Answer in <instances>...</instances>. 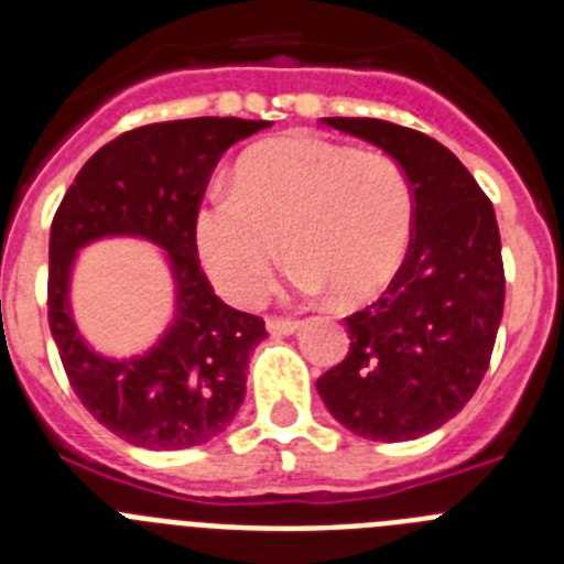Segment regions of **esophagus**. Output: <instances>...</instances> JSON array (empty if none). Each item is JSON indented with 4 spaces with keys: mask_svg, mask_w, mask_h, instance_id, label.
<instances>
[{
    "mask_svg": "<svg viewBox=\"0 0 564 564\" xmlns=\"http://www.w3.org/2000/svg\"><path fill=\"white\" fill-rule=\"evenodd\" d=\"M299 330V322L293 318H268V333L271 336H293Z\"/></svg>",
    "mask_w": 564,
    "mask_h": 564,
    "instance_id": "1",
    "label": "esophagus"
}]
</instances>
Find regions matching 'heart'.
<instances>
[{"label":"heart","mask_w":564,"mask_h":564,"mask_svg":"<svg viewBox=\"0 0 564 564\" xmlns=\"http://www.w3.org/2000/svg\"><path fill=\"white\" fill-rule=\"evenodd\" d=\"M412 226L415 192L395 158L322 134H282L239 158L234 186L208 188L194 242L217 291L237 305L265 296L282 239L302 296L333 291L341 305H361L392 282Z\"/></svg>","instance_id":"b5f03b06"}]
</instances>
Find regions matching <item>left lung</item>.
I'll use <instances>...</instances> for the list:
<instances>
[{
  "label": "left lung",
  "instance_id": "1",
  "mask_svg": "<svg viewBox=\"0 0 564 564\" xmlns=\"http://www.w3.org/2000/svg\"><path fill=\"white\" fill-rule=\"evenodd\" d=\"M395 158L415 192V237L390 288L344 318L350 352L316 381L327 412L367 441H415L471 401L506 302L495 206L430 134L378 118H325Z\"/></svg>",
  "mask_w": 564,
  "mask_h": 564
}]
</instances>
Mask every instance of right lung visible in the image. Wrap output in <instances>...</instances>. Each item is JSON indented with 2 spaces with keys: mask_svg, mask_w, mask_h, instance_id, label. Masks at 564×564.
Listing matches in <instances>:
<instances>
[{
  "mask_svg": "<svg viewBox=\"0 0 564 564\" xmlns=\"http://www.w3.org/2000/svg\"><path fill=\"white\" fill-rule=\"evenodd\" d=\"M271 121L188 118L149 123L98 149L64 194L50 228L47 316L78 401L132 446L174 452L223 435L246 398L265 322L214 293L197 259L194 217L228 147ZM132 236L161 247L175 285L173 322L143 354L104 357L72 316L77 253L98 238Z\"/></svg>",
  "mask_w": 564,
  "mask_h": 564,
  "instance_id": "1",
  "label": "right lung"
}]
</instances>
